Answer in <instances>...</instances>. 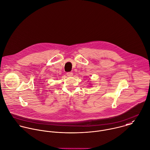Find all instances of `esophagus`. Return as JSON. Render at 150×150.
I'll use <instances>...</instances> for the list:
<instances>
[{"mask_svg":"<svg viewBox=\"0 0 150 150\" xmlns=\"http://www.w3.org/2000/svg\"><path fill=\"white\" fill-rule=\"evenodd\" d=\"M66 74H67V76H69V77H71V76H73V73H72V72H67V73H66Z\"/></svg>","mask_w":150,"mask_h":150,"instance_id":"esophagus-1","label":"esophagus"}]
</instances>
